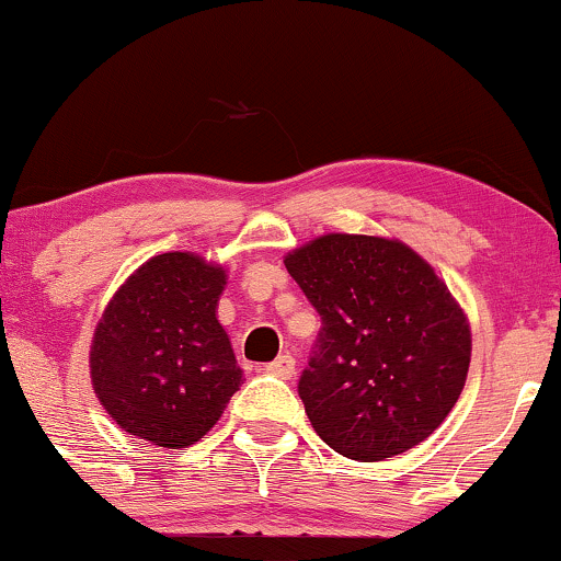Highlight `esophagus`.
Wrapping results in <instances>:
<instances>
[{
	"instance_id": "esophagus-1",
	"label": "esophagus",
	"mask_w": 561,
	"mask_h": 561,
	"mask_svg": "<svg viewBox=\"0 0 561 561\" xmlns=\"http://www.w3.org/2000/svg\"><path fill=\"white\" fill-rule=\"evenodd\" d=\"M294 365H297V363H294L291 355H280V357H275L273 363L264 365V374L275 376V379H291Z\"/></svg>"
}]
</instances>
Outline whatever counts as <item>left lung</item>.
<instances>
[{
    "instance_id": "8db88e82",
    "label": "left lung",
    "mask_w": 561,
    "mask_h": 561,
    "mask_svg": "<svg viewBox=\"0 0 561 561\" xmlns=\"http://www.w3.org/2000/svg\"><path fill=\"white\" fill-rule=\"evenodd\" d=\"M286 270L320 314L299 376L307 419L352 461L411 450L443 424L467 381L471 333L448 286L405 243L314 238Z\"/></svg>"
}]
</instances>
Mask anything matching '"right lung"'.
<instances>
[{"mask_svg": "<svg viewBox=\"0 0 561 561\" xmlns=\"http://www.w3.org/2000/svg\"><path fill=\"white\" fill-rule=\"evenodd\" d=\"M225 270L187 251L148 260L105 307L90 352L108 416L159 448L198 443L243 383L217 320Z\"/></svg>", "mask_w": 561, "mask_h": 561, "instance_id": "right-lung-1", "label": "right lung"}]
</instances>
